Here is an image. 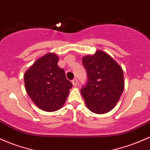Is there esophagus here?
Here are the masks:
<instances>
[{"label":"esophagus","instance_id":"esophagus-1","mask_svg":"<svg viewBox=\"0 0 150 150\" xmlns=\"http://www.w3.org/2000/svg\"><path fill=\"white\" fill-rule=\"evenodd\" d=\"M72 85H73V86L75 87L77 85V84H78V80H77L76 78L73 79V80H72Z\"/></svg>","mask_w":150,"mask_h":150}]
</instances>
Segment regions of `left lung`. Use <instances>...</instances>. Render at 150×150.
I'll return each mask as SVG.
<instances>
[{
  "instance_id": "8db88e82",
  "label": "left lung",
  "mask_w": 150,
  "mask_h": 150,
  "mask_svg": "<svg viewBox=\"0 0 150 150\" xmlns=\"http://www.w3.org/2000/svg\"><path fill=\"white\" fill-rule=\"evenodd\" d=\"M88 81L80 90L85 104L91 112L105 114L115 108L124 90L122 67L108 53L98 50L83 57Z\"/></svg>"
}]
</instances>
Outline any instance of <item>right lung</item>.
<instances>
[{"mask_svg": "<svg viewBox=\"0 0 150 150\" xmlns=\"http://www.w3.org/2000/svg\"><path fill=\"white\" fill-rule=\"evenodd\" d=\"M58 59L56 54H46L25 73L26 92L34 104L43 111L55 112L61 108L72 88L64 70L57 65Z\"/></svg>", "mask_w": 150, "mask_h": 150, "instance_id": "add662e5", "label": "right lung"}]
</instances>
